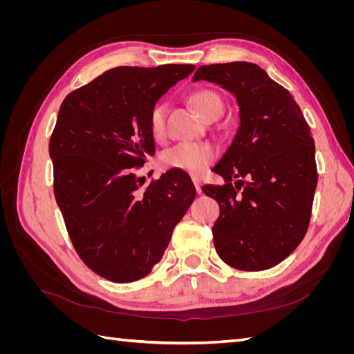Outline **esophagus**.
Here are the masks:
<instances>
[{"label": "esophagus", "instance_id": "obj_1", "mask_svg": "<svg viewBox=\"0 0 354 354\" xmlns=\"http://www.w3.org/2000/svg\"><path fill=\"white\" fill-rule=\"evenodd\" d=\"M192 181H194L198 194H201V178L199 177H192Z\"/></svg>", "mask_w": 354, "mask_h": 354}]
</instances>
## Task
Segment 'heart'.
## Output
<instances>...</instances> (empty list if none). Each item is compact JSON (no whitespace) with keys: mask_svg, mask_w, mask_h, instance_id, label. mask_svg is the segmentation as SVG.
<instances>
[{"mask_svg":"<svg viewBox=\"0 0 354 354\" xmlns=\"http://www.w3.org/2000/svg\"><path fill=\"white\" fill-rule=\"evenodd\" d=\"M190 102L203 120L212 116H220L224 111V102L221 95L209 88H201L192 93ZM167 104L156 103L149 113V130L159 140L165 136L167 130ZM217 158V151L207 143H189L181 142L162 153V164L171 169H180L189 174L199 176L205 171Z\"/></svg>","mask_w":354,"mask_h":354,"instance_id":"heart-1","label":"heart"}]
</instances>
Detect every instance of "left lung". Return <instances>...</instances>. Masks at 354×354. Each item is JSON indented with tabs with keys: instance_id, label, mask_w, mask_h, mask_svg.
Segmentation results:
<instances>
[{
	"instance_id": "obj_1",
	"label": "left lung",
	"mask_w": 354,
	"mask_h": 354,
	"mask_svg": "<svg viewBox=\"0 0 354 354\" xmlns=\"http://www.w3.org/2000/svg\"><path fill=\"white\" fill-rule=\"evenodd\" d=\"M199 80L233 93L241 116L212 168L226 185L202 187L220 205L214 246L234 269H270L303 241L312 217L317 168L310 127L291 93L254 63L201 66L194 75Z\"/></svg>"
}]
</instances>
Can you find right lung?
<instances>
[{"label": "right lung", "mask_w": 354, "mask_h": 354, "mask_svg": "<svg viewBox=\"0 0 354 354\" xmlns=\"http://www.w3.org/2000/svg\"><path fill=\"white\" fill-rule=\"evenodd\" d=\"M194 65L118 66L63 100L50 138L55 196L75 251L111 282L142 279L160 261L196 189L169 169L138 190L155 140L149 113Z\"/></svg>", "instance_id": "1"}]
</instances>
